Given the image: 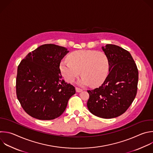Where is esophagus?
I'll return each instance as SVG.
<instances>
[{"mask_svg":"<svg viewBox=\"0 0 153 153\" xmlns=\"http://www.w3.org/2000/svg\"><path fill=\"white\" fill-rule=\"evenodd\" d=\"M76 91L77 92H82V91H83V89H80V88H79L76 87Z\"/></svg>","mask_w":153,"mask_h":153,"instance_id":"34e87169","label":"esophagus"}]
</instances>
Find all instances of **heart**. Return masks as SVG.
Listing matches in <instances>:
<instances>
[{
	"instance_id": "heart-1",
	"label": "heart",
	"mask_w": 153,
	"mask_h": 153,
	"mask_svg": "<svg viewBox=\"0 0 153 153\" xmlns=\"http://www.w3.org/2000/svg\"><path fill=\"white\" fill-rule=\"evenodd\" d=\"M59 70L65 80L73 82L80 74L78 81L80 86L91 85L98 86L106 80L109 70V61L105 53L94 50L74 51L68 56V61H62Z\"/></svg>"
}]
</instances>
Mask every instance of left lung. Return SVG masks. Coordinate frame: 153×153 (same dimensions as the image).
<instances>
[{"instance_id":"obj_1","label":"left lung","mask_w":153,"mask_h":153,"mask_svg":"<svg viewBox=\"0 0 153 153\" xmlns=\"http://www.w3.org/2000/svg\"><path fill=\"white\" fill-rule=\"evenodd\" d=\"M109 61V74L99 88L88 90L87 107L93 115L109 119L130 107L137 93L138 70L127 50L114 44L101 47Z\"/></svg>"}]
</instances>
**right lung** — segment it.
Returning <instances> with one entry per match:
<instances>
[{
	"instance_id": "obj_1",
	"label": "right lung",
	"mask_w": 153,
	"mask_h": 153,
	"mask_svg": "<svg viewBox=\"0 0 153 153\" xmlns=\"http://www.w3.org/2000/svg\"><path fill=\"white\" fill-rule=\"evenodd\" d=\"M69 52L52 44L30 52L17 68V97L25 111L40 120H51L65 111L75 88L62 79L59 64Z\"/></svg>"
}]
</instances>
